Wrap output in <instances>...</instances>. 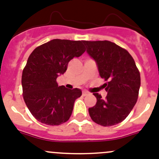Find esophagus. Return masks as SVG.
<instances>
[{
    "mask_svg": "<svg viewBox=\"0 0 159 159\" xmlns=\"http://www.w3.org/2000/svg\"><path fill=\"white\" fill-rule=\"evenodd\" d=\"M87 94H89V92H88V91H83V95L86 96V95H87Z\"/></svg>",
    "mask_w": 159,
    "mask_h": 159,
    "instance_id": "esophagus-1",
    "label": "esophagus"
}]
</instances>
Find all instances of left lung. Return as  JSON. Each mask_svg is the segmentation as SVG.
I'll return each instance as SVG.
<instances>
[{
	"instance_id": "8db88e82",
	"label": "left lung",
	"mask_w": 159,
	"mask_h": 159,
	"mask_svg": "<svg viewBox=\"0 0 159 159\" xmlns=\"http://www.w3.org/2000/svg\"><path fill=\"white\" fill-rule=\"evenodd\" d=\"M87 53L97 64L106 98L94 93L95 106L88 109L93 121L109 127L123 121L136 105L140 87V74L126 49L110 41H84Z\"/></svg>"
}]
</instances>
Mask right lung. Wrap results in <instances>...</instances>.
<instances>
[{
  "label": "right lung",
  "instance_id": "obj_1",
  "mask_svg": "<svg viewBox=\"0 0 159 159\" xmlns=\"http://www.w3.org/2000/svg\"><path fill=\"white\" fill-rule=\"evenodd\" d=\"M83 41L53 39L35 48L22 74L23 99L31 114L47 125H60L72 115L80 89L58 86L57 78L66 72L68 62L85 52Z\"/></svg>",
  "mask_w": 159,
  "mask_h": 159
}]
</instances>
